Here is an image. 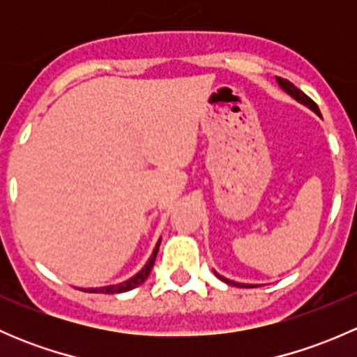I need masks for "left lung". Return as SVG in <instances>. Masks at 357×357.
I'll use <instances>...</instances> for the list:
<instances>
[{
  "label": "left lung",
  "instance_id": "obj_1",
  "mask_svg": "<svg viewBox=\"0 0 357 357\" xmlns=\"http://www.w3.org/2000/svg\"><path fill=\"white\" fill-rule=\"evenodd\" d=\"M276 81H278V84L282 86V89H283V91H287V93H289L290 96H294V98L297 100V102L304 103V105H307L309 109H311V110H314L316 114L319 115V109H318V105H316V103L312 102V100L309 98L307 95H305V93H302L301 89H298V88H295V86L291 84L290 81H287V79H283V77H276ZM215 276H218L219 280H222V282H225V283H228V285H233V287H254V285H243V283H236V282H231V280H226L225 276L218 275V273H215Z\"/></svg>",
  "mask_w": 357,
  "mask_h": 357
}]
</instances>
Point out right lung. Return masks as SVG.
<instances>
[{"label": "right lung", "mask_w": 357, "mask_h": 357, "mask_svg": "<svg viewBox=\"0 0 357 357\" xmlns=\"http://www.w3.org/2000/svg\"><path fill=\"white\" fill-rule=\"evenodd\" d=\"M158 245H160V240L157 242L155 248H153L152 255H150L149 262H146L145 266H143V269L139 273H136L132 278L126 280V282L119 283V285H109V287H100V289H81L84 291H91V294H122V291H128V290H132L136 289L138 285H142L143 282H145L146 278H149L150 271H152L153 268V262H155V257H157V252H158Z\"/></svg>", "instance_id": "right-lung-1"}]
</instances>
